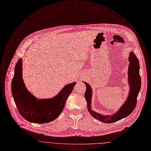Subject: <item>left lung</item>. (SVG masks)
<instances>
[{
  "label": "left lung",
  "instance_id": "8db88e82",
  "mask_svg": "<svg viewBox=\"0 0 151 151\" xmlns=\"http://www.w3.org/2000/svg\"><path fill=\"white\" fill-rule=\"evenodd\" d=\"M129 82L130 83V91L128 98L125 103L119 109L116 114L109 116H103L96 113L91 109V88L90 85L85 82L86 90L85 93V98L87 102V106L89 112L96 119L106 123H111L116 122L127 116H129L134 110L137 104V98L141 88V78L139 75V60L136 55L131 52L129 57Z\"/></svg>",
  "mask_w": 151,
  "mask_h": 151
}]
</instances>
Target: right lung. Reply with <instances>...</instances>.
<instances>
[{
  "instance_id": "1",
  "label": "right lung",
  "mask_w": 151,
  "mask_h": 151,
  "mask_svg": "<svg viewBox=\"0 0 151 151\" xmlns=\"http://www.w3.org/2000/svg\"><path fill=\"white\" fill-rule=\"evenodd\" d=\"M22 60L19 59L16 64L11 84L12 96L19 114L32 123L42 124L53 121L63 111L76 82L65 86L52 99H38L25 87L22 78Z\"/></svg>"
}]
</instances>
